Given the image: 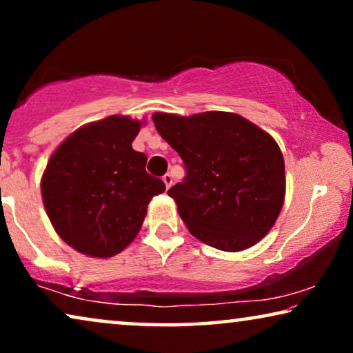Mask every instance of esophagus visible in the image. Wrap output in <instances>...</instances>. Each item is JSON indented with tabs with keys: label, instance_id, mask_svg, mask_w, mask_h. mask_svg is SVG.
<instances>
[{
	"label": "esophagus",
	"instance_id": "1",
	"mask_svg": "<svg viewBox=\"0 0 353 353\" xmlns=\"http://www.w3.org/2000/svg\"><path fill=\"white\" fill-rule=\"evenodd\" d=\"M162 180H163V183H165L167 188H170V186L173 185V176H172V173H165V175L162 176Z\"/></svg>",
	"mask_w": 353,
	"mask_h": 353
}]
</instances>
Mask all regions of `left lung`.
Returning <instances> with one entry per match:
<instances>
[{
	"instance_id": "obj_1",
	"label": "left lung",
	"mask_w": 353,
	"mask_h": 353,
	"mask_svg": "<svg viewBox=\"0 0 353 353\" xmlns=\"http://www.w3.org/2000/svg\"><path fill=\"white\" fill-rule=\"evenodd\" d=\"M152 120L185 165V180L167 192L190 233L226 252L259 243L276 221L286 191L276 141L231 112H156Z\"/></svg>"
}]
</instances>
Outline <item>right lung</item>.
<instances>
[{"mask_svg": "<svg viewBox=\"0 0 353 353\" xmlns=\"http://www.w3.org/2000/svg\"><path fill=\"white\" fill-rule=\"evenodd\" d=\"M141 122L110 115L65 138L41 180L56 233L91 257H112L137 238L154 196L165 191L146 172L148 157L132 148Z\"/></svg>", "mask_w": 353, "mask_h": 353, "instance_id": "add662e5", "label": "right lung"}]
</instances>
